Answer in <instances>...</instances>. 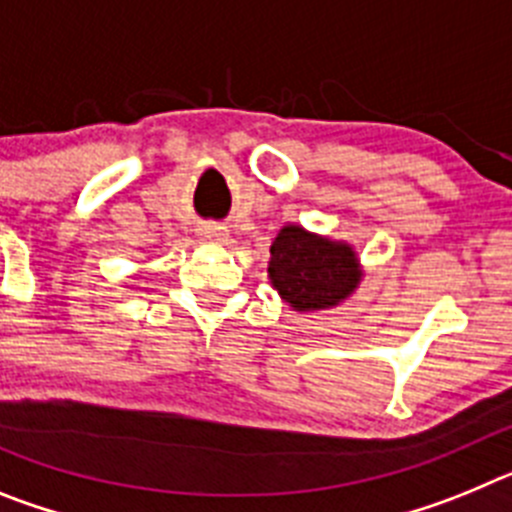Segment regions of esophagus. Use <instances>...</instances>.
Listing matches in <instances>:
<instances>
[{
  "instance_id": "34e87169",
  "label": "esophagus",
  "mask_w": 512,
  "mask_h": 512,
  "mask_svg": "<svg viewBox=\"0 0 512 512\" xmlns=\"http://www.w3.org/2000/svg\"><path fill=\"white\" fill-rule=\"evenodd\" d=\"M228 238V230L223 225H202L200 228V241L205 243H223Z\"/></svg>"
}]
</instances>
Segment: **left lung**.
I'll list each match as a JSON object with an SVG mask.
<instances>
[{
    "label": "left lung",
    "instance_id": "1",
    "mask_svg": "<svg viewBox=\"0 0 512 512\" xmlns=\"http://www.w3.org/2000/svg\"><path fill=\"white\" fill-rule=\"evenodd\" d=\"M269 282L297 312L338 307L354 295L364 266L351 243L287 223L269 248Z\"/></svg>",
    "mask_w": 512,
    "mask_h": 512
}]
</instances>
